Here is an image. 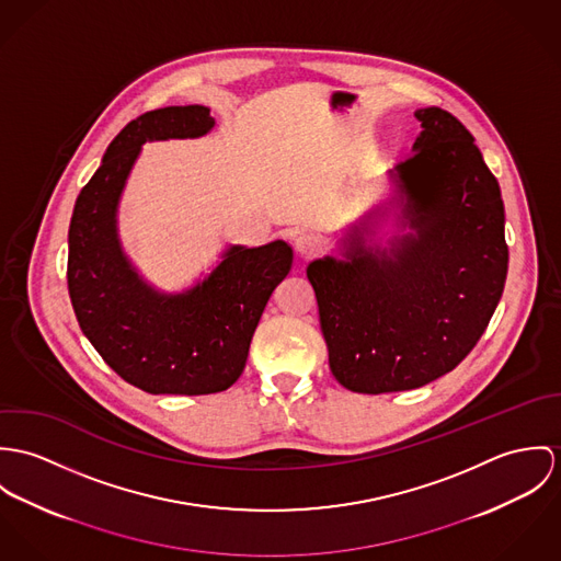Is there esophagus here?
Masks as SVG:
<instances>
[{
	"label": "esophagus",
	"instance_id": "34e87169",
	"mask_svg": "<svg viewBox=\"0 0 561 561\" xmlns=\"http://www.w3.org/2000/svg\"><path fill=\"white\" fill-rule=\"evenodd\" d=\"M295 251L301 257H311V255H316L320 251V241L311 232H301V234L295 237Z\"/></svg>",
	"mask_w": 561,
	"mask_h": 561
}]
</instances>
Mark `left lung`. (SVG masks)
Segmentation results:
<instances>
[{"mask_svg": "<svg viewBox=\"0 0 561 561\" xmlns=\"http://www.w3.org/2000/svg\"><path fill=\"white\" fill-rule=\"evenodd\" d=\"M415 118L413 154L389 172L413 234L366 250L355 226L346 260L308 266L329 368L357 393L451 373L486 331L507 275L503 199L473 135L438 107Z\"/></svg>", "mask_w": 561, "mask_h": 561, "instance_id": "1", "label": "left lung"}]
</instances>
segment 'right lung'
<instances>
[{
    "instance_id": "right-lung-1",
    "label": "right lung",
    "mask_w": 561,
    "mask_h": 561,
    "mask_svg": "<svg viewBox=\"0 0 561 561\" xmlns=\"http://www.w3.org/2000/svg\"><path fill=\"white\" fill-rule=\"evenodd\" d=\"M213 126L204 105L130 121L81 188L68 228V295L83 335L114 373L154 396H206L234 385L266 301L293 266L284 241L232 245L204 282L163 295L126 257L118 204L141 146L202 137Z\"/></svg>"
}]
</instances>
